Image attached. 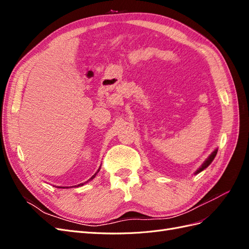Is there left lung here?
Here are the masks:
<instances>
[{
    "label": "left lung",
    "mask_w": 249,
    "mask_h": 249,
    "mask_svg": "<svg viewBox=\"0 0 249 249\" xmlns=\"http://www.w3.org/2000/svg\"><path fill=\"white\" fill-rule=\"evenodd\" d=\"M217 152H218V148H216V149L214 150V152L207 158L206 161L201 164V166H200L196 171L194 172V175H197V173L201 172L203 169H206V168L209 166V165L213 162V160L215 159V157H216V155H217Z\"/></svg>",
    "instance_id": "obj_1"
}]
</instances>
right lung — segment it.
<instances>
[{"mask_svg": "<svg viewBox=\"0 0 249 249\" xmlns=\"http://www.w3.org/2000/svg\"><path fill=\"white\" fill-rule=\"evenodd\" d=\"M100 169H101V166H100V168L99 169H97V171L94 173V175L91 177V178H90L88 180H87V182H85V183H82V184H79V185H76V186H74V187H81V186H83V185H84V184H86V183H88L89 182V180H91V179H93L94 178H95V176L97 175V172H99L100 171ZM57 188H65V187H57ZM66 188H69V187H66Z\"/></svg>", "mask_w": 249, "mask_h": 249, "instance_id": "obj_1", "label": "right lung"}]
</instances>
